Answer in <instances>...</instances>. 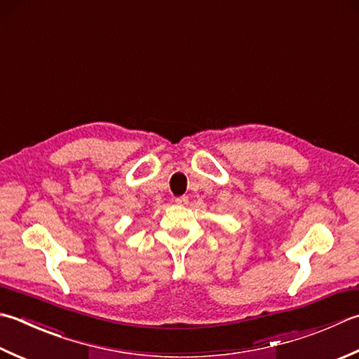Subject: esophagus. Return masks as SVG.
Instances as JSON below:
<instances>
[{
	"mask_svg": "<svg viewBox=\"0 0 359 359\" xmlns=\"http://www.w3.org/2000/svg\"><path fill=\"white\" fill-rule=\"evenodd\" d=\"M175 203H179V205H187L188 196H179V198H175Z\"/></svg>",
	"mask_w": 359,
	"mask_h": 359,
	"instance_id": "obj_1",
	"label": "esophagus"
}]
</instances>
